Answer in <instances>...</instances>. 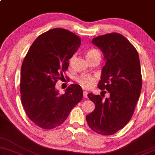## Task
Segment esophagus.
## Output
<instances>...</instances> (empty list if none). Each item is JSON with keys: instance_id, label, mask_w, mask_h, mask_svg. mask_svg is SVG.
Listing matches in <instances>:
<instances>
[{"instance_id": "34e87169", "label": "esophagus", "mask_w": 155, "mask_h": 155, "mask_svg": "<svg viewBox=\"0 0 155 155\" xmlns=\"http://www.w3.org/2000/svg\"><path fill=\"white\" fill-rule=\"evenodd\" d=\"M87 94H88V92H87V91H83V96L85 97V98L87 97Z\"/></svg>"}]
</instances>
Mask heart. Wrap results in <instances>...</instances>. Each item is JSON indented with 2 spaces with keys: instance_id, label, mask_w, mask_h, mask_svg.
I'll return each instance as SVG.
<instances>
[{
  "instance_id": "heart-1",
  "label": "heart",
  "mask_w": 155,
  "mask_h": 155,
  "mask_svg": "<svg viewBox=\"0 0 155 155\" xmlns=\"http://www.w3.org/2000/svg\"><path fill=\"white\" fill-rule=\"evenodd\" d=\"M100 53L99 51L95 49H91L87 51L86 57L87 59H91L95 57H100ZM74 58V55L72 56V58L70 59V61H72L73 59ZM77 81L78 83L80 84L81 86L87 87V88H89L91 86H93L94 83L95 82V78L94 77H91V76H87V75H83L81 76L77 79Z\"/></svg>"
}]
</instances>
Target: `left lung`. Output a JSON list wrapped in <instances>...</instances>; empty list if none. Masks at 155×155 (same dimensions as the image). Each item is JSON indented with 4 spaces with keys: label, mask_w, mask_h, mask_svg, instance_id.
Wrapping results in <instances>:
<instances>
[{
    "label": "left lung",
    "mask_w": 155,
    "mask_h": 155,
    "mask_svg": "<svg viewBox=\"0 0 155 155\" xmlns=\"http://www.w3.org/2000/svg\"><path fill=\"white\" fill-rule=\"evenodd\" d=\"M92 43L106 61L97 87L110 96L104 100L102 95H87L95 108L86 120L93 131L110 136L124 127L134 114L142 85L140 58L135 47L120 34L99 36Z\"/></svg>",
    "instance_id": "8db88e82"
}]
</instances>
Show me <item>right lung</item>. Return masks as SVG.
<instances>
[{
  "label": "right lung",
  "instance_id": "right-lung-1",
  "mask_svg": "<svg viewBox=\"0 0 155 155\" xmlns=\"http://www.w3.org/2000/svg\"><path fill=\"white\" fill-rule=\"evenodd\" d=\"M81 45L70 31L55 28L42 34L31 45L21 68V103L29 119L45 129L55 128L82 100L83 89L72 84L60 94L55 83L68 68V60Z\"/></svg>",
  "mask_w": 155,
  "mask_h": 155
}]
</instances>
